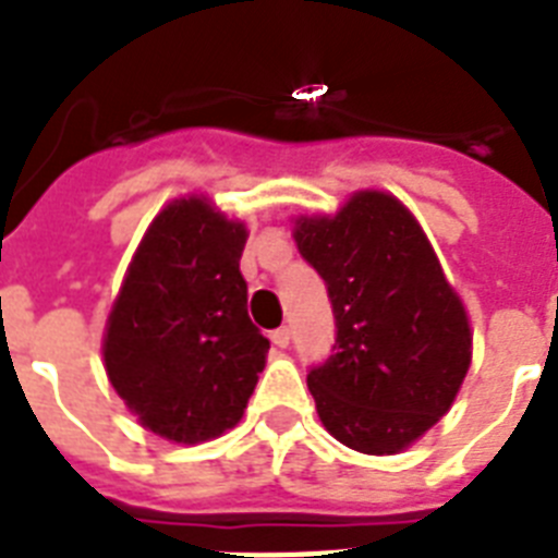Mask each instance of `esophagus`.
Instances as JSON below:
<instances>
[{
  "label": "esophagus",
  "mask_w": 558,
  "mask_h": 558,
  "mask_svg": "<svg viewBox=\"0 0 558 558\" xmlns=\"http://www.w3.org/2000/svg\"><path fill=\"white\" fill-rule=\"evenodd\" d=\"M289 341H292L289 326H280V329H275V332H271V343H275V347H280V350H283V347H289Z\"/></svg>",
  "instance_id": "esophagus-1"
}]
</instances>
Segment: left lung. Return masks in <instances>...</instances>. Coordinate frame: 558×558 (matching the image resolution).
Listing matches in <instances>:
<instances>
[{"label": "left lung", "mask_w": 558, "mask_h": 558, "mask_svg": "<svg viewBox=\"0 0 558 558\" xmlns=\"http://www.w3.org/2000/svg\"><path fill=\"white\" fill-rule=\"evenodd\" d=\"M294 243L332 301L335 347L306 375L329 436L392 456L427 433L470 369L468 312L410 208L355 192L338 215L298 217Z\"/></svg>", "instance_id": "left-lung-1"}]
</instances>
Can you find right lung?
<instances>
[{
	"label": "right lung",
	"mask_w": 558,
	"mask_h": 558,
	"mask_svg": "<svg viewBox=\"0 0 558 558\" xmlns=\"http://www.w3.org/2000/svg\"><path fill=\"white\" fill-rule=\"evenodd\" d=\"M246 226L206 197L154 217L131 257L102 338L106 373L137 421L177 444L232 429L264 373L266 341L246 310Z\"/></svg>",
	"instance_id": "obj_1"
}]
</instances>
